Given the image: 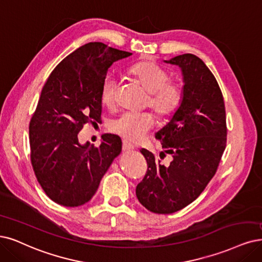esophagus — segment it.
<instances>
[{
    "instance_id": "34e87169",
    "label": "esophagus",
    "mask_w": 262,
    "mask_h": 262,
    "mask_svg": "<svg viewBox=\"0 0 262 262\" xmlns=\"http://www.w3.org/2000/svg\"><path fill=\"white\" fill-rule=\"evenodd\" d=\"M135 147L133 146V144L130 142H128L127 140H123L122 141V149L124 151H129V150H133Z\"/></svg>"
}]
</instances>
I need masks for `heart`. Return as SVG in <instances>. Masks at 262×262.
<instances>
[{
	"label": "heart",
	"instance_id": "b5f03b06",
	"mask_svg": "<svg viewBox=\"0 0 262 262\" xmlns=\"http://www.w3.org/2000/svg\"><path fill=\"white\" fill-rule=\"evenodd\" d=\"M128 73L148 93L146 106H150L160 119H169L179 110L185 96L183 87L169 80V73L157 62L141 60L133 64ZM116 93L118 81L113 76H106L100 89V99L106 108L115 105ZM154 123L156 119L152 113L127 112L111 122L110 130L129 142H140L153 128Z\"/></svg>",
	"mask_w": 262,
	"mask_h": 262
}]
</instances>
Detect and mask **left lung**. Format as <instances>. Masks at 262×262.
<instances>
[{"mask_svg": "<svg viewBox=\"0 0 262 262\" xmlns=\"http://www.w3.org/2000/svg\"><path fill=\"white\" fill-rule=\"evenodd\" d=\"M181 68L182 104L156 135L172 161L164 166L154 154L140 150L148 164L136 188L141 204L156 214H172L199 198L215 176L227 144L225 100L214 74L201 58L183 54L166 61Z\"/></svg>", "mask_w": 262, "mask_h": 262, "instance_id": "8db88e82", "label": "left lung"}]
</instances>
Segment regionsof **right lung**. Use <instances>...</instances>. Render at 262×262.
<instances>
[{"instance_id": "right-lung-1", "label": "right lung", "mask_w": 262, "mask_h": 262, "mask_svg": "<svg viewBox=\"0 0 262 262\" xmlns=\"http://www.w3.org/2000/svg\"><path fill=\"white\" fill-rule=\"evenodd\" d=\"M132 53L87 43L62 59L44 84L29 125L30 159L46 195L62 206L89 202L122 150L119 136L102 135L99 147L77 138L101 121L100 89L110 66Z\"/></svg>"}]
</instances>
